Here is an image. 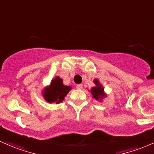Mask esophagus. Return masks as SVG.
I'll use <instances>...</instances> for the list:
<instances>
[{"label": "esophagus", "mask_w": 154, "mask_h": 154, "mask_svg": "<svg viewBox=\"0 0 154 154\" xmlns=\"http://www.w3.org/2000/svg\"><path fill=\"white\" fill-rule=\"evenodd\" d=\"M76 88L78 89V90H82V88H83V85H77V86H76Z\"/></svg>", "instance_id": "esophagus-1"}]
</instances>
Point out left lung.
Listing matches in <instances>:
<instances>
[{
  "mask_svg": "<svg viewBox=\"0 0 154 154\" xmlns=\"http://www.w3.org/2000/svg\"><path fill=\"white\" fill-rule=\"evenodd\" d=\"M93 82L96 85V87H93L90 90V93L93 95V97L96 100L101 101L103 99V98L105 97L106 95L104 92V88H102L101 85L99 83V80L98 79H95L93 80Z\"/></svg>",
  "mask_w": 154,
  "mask_h": 154,
  "instance_id": "8db88e82",
  "label": "left lung"
}]
</instances>
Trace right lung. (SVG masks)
<instances>
[{"label":"right lung","mask_w":154,"mask_h":154,"mask_svg":"<svg viewBox=\"0 0 154 154\" xmlns=\"http://www.w3.org/2000/svg\"><path fill=\"white\" fill-rule=\"evenodd\" d=\"M70 90L71 87L64 85L61 78L55 77L50 85L43 90V96L47 102L59 104Z\"/></svg>","instance_id":"add662e5"}]
</instances>
